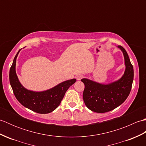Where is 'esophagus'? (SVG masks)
<instances>
[{
  "mask_svg": "<svg viewBox=\"0 0 146 146\" xmlns=\"http://www.w3.org/2000/svg\"><path fill=\"white\" fill-rule=\"evenodd\" d=\"M83 78V75H78L76 76V78L77 80H80Z\"/></svg>",
  "mask_w": 146,
  "mask_h": 146,
  "instance_id": "1",
  "label": "esophagus"
}]
</instances>
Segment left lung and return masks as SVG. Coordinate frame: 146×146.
<instances>
[{"label": "left lung", "mask_w": 146, "mask_h": 146, "mask_svg": "<svg viewBox=\"0 0 146 146\" xmlns=\"http://www.w3.org/2000/svg\"><path fill=\"white\" fill-rule=\"evenodd\" d=\"M122 52L125 69L122 77L107 84L98 83L88 78H83L84 83L83 98L90 110L97 113L112 110L123 104L131 92L134 80V68L127 52L122 46H117Z\"/></svg>", "instance_id": "obj_1"}]
</instances>
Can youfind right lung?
Here are the masks:
<instances>
[{
  "label": "right lung",
  "mask_w": 146,
  "mask_h": 146,
  "mask_svg": "<svg viewBox=\"0 0 146 146\" xmlns=\"http://www.w3.org/2000/svg\"><path fill=\"white\" fill-rule=\"evenodd\" d=\"M21 50L15 55L9 71V81L15 97L24 107L31 110L42 114L50 113L60 105L65 93L76 80H66L44 91L27 90L21 83L15 71L17 57Z\"/></svg>",
  "instance_id": "right-lung-1"
}]
</instances>
